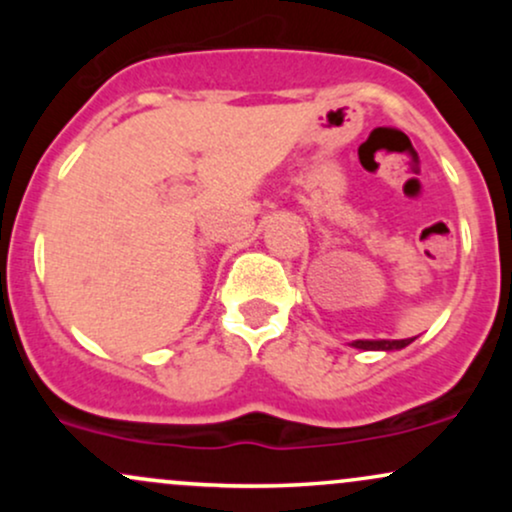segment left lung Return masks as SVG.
I'll return each mask as SVG.
<instances>
[{"mask_svg": "<svg viewBox=\"0 0 512 512\" xmlns=\"http://www.w3.org/2000/svg\"><path fill=\"white\" fill-rule=\"evenodd\" d=\"M414 342V337L409 339H356L351 342L354 349H363V351H399L404 346H409Z\"/></svg>", "mask_w": 512, "mask_h": 512, "instance_id": "obj_1", "label": "left lung"}]
</instances>
